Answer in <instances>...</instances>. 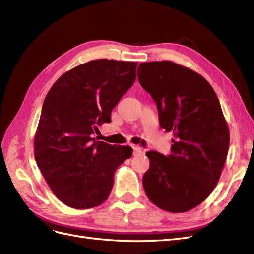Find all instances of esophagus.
<instances>
[{"mask_svg": "<svg viewBox=\"0 0 254 254\" xmlns=\"http://www.w3.org/2000/svg\"><path fill=\"white\" fill-rule=\"evenodd\" d=\"M132 149H133V156L141 155L143 152V148L140 147V146H132Z\"/></svg>", "mask_w": 254, "mask_h": 254, "instance_id": "34e87169", "label": "esophagus"}]
</instances>
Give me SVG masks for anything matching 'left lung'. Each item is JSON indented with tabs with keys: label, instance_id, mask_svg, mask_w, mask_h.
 Returning a JSON list of instances; mask_svg holds the SVG:
<instances>
[{
	"label": "left lung",
	"instance_id": "left-lung-1",
	"mask_svg": "<svg viewBox=\"0 0 254 254\" xmlns=\"http://www.w3.org/2000/svg\"><path fill=\"white\" fill-rule=\"evenodd\" d=\"M136 74L157 104L160 127L174 135L171 155L146 152L144 190L160 209L190 211L212 193L227 159L230 133L218 97L201 75L172 61L142 63Z\"/></svg>",
	"mask_w": 254,
	"mask_h": 254
}]
</instances>
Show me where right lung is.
Here are the masks:
<instances>
[{"instance_id":"obj_1","label":"right lung","mask_w":254,"mask_h":254,"mask_svg":"<svg viewBox=\"0 0 254 254\" xmlns=\"http://www.w3.org/2000/svg\"><path fill=\"white\" fill-rule=\"evenodd\" d=\"M136 63L97 59L64 73L44 99L35 135V159L51 190L74 209L109 197L114 173L132 156L129 146L93 136L135 81Z\"/></svg>"}]
</instances>
